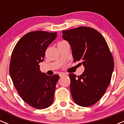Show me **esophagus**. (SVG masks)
Masks as SVG:
<instances>
[{"instance_id":"34e87169","label":"esophagus","mask_w":124,"mask_h":124,"mask_svg":"<svg viewBox=\"0 0 124 124\" xmlns=\"http://www.w3.org/2000/svg\"><path fill=\"white\" fill-rule=\"evenodd\" d=\"M59 76L62 77V76H66V74L65 73H63V72H61V73H59Z\"/></svg>"}]
</instances>
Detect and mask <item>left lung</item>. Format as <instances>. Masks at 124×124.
<instances>
[{"label": "left lung", "instance_id": "1", "mask_svg": "<svg viewBox=\"0 0 124 124\" xmlns=\"http://www.w3.org/2000/svg\"><path fill=\"white\" fill-rule=\"evenodd\" d=\"M62 33L72 48L74 62L81 61L85 66L80 76L69 75L72 98L79 106H92L103 96L110 83L113 56L103 35L93 28L81 26Z\"/></svg>", "mask_w": 124, "mask_h": 124}]
</instances>
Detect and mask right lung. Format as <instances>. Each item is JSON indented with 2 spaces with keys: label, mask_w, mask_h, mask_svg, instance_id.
<instances>
[{
  "label": "right lung",
  "mask_w": 124,
  "mask_h": 124,
  "mask_svg": "<svg viewBox=\"0 0 124 124\" xmlns=\"http://www.w3.org/2000/svg\"><path fill=\"white\" fill-rule=\"evenodd\" d=\"M57 36L56 32L32 31L20 38L13 50L9 73L21 98L37 109L53 103L58 75L48 76L39 70L45 51Z\"/></svg>",
  "instance_id": "1"
}]
</instances>
